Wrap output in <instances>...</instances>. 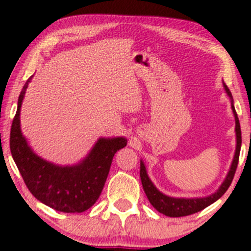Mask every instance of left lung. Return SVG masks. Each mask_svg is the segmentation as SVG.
Here are the masks:
<instances>
[{
    "mask_svg": "<svg viewBox=\"0 0 251 251\" xmlns=\"http://www.w3.org/2000/svg\"><path fill=\"white\" fill-rule=\"evenodd\" d=\"M224 89H226V95L229 97L231 102V110H233L234 118H235V135H236V147H235V153H234L233 162H231L230 170H229L228 175H226V179L221 187L217 189L213 194L207 197H200V198H176V197H170L163 194L162 192L158 191L152 181L150 179L149 175H147L146 167H145L144 161H140V177H141L142 187L146 193L147 198H149L150 203L153 205L154 209H157L158 212L162 214L167 215V217H184V215H191L197 212H201L202 209L207 208L215 201H218L226 192V189L230 186L231 181L235 175L236 167H238V161H239V153H240V147H242V130H240V124H239L238 115H236L235 107H234V100L231 97L230 90L228 86L223 83Z\"/></svg>",
    "mask_w": 251,
    "mask_h": 251,
    "instance_id": "obj_1",
    "label": "left lung"
}]
</instances>
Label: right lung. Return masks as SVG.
<instances>
[{
  "mask_svg": "<svg viewBox=\"0 0 251 251\" xmlns=\"http://www.w3.org/2000/svg\"><path fill=\"white\" fill-rule=\"evenodd\" d=\"M30 76L18 98L11 126L9 149L25 186L39 202L58 212L81 213L97 202L109 175L112 157L127 144L125 137H100L86 157L73 166H59L33 152L21 131V106Z\"/></svg>",
  "mask_w": 251,
  "mask_h": 251,
  "instance_id": "1",
  "label": "right lung"
}]
</instances>
